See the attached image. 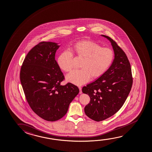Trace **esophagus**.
<instances>
[{
	"label": "esophagus",
	"instance_id": "obj_1",
	"mask_svg": "<svg viewBox=\"0 0 152 152\" xmlns=\"http://www.w3.org/2000/svg\"><path fill=\"white\" fill-rule=\"evenodd\" d=\"M78 88H79V94H82V87L80 86H79Z\"/></svg>",
	"mask_w": 152,
	"mask_h": 152
}]
</instances>
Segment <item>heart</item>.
<instances>
[{
  "label": "heart",
  "mask_w": 152,
  "mask_h": 152,
  "mask_svg": "<svg viewBox=\"0 0 152 152\" xmlns=\"http://www.w3.org/2000/svg\"><path fill=\"white\" fill-rule=\"evenodd\" d=\"M73 54L83 58L80 65L81 69L73 70L67 75L66 79L77 85L88 82L91 77H100L110 67L115 57L111 48H102L99 44L90 41H82L74 44L70 48V52L64 51L58 57V66L66 72L73 69Z\"/></svg>",
  "instance_id": "obj_1"
}]
</instances>
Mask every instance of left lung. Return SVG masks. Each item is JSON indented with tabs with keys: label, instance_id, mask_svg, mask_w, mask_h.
Returning <instances> with one entry per match:
<instances>
[{
	"label": "left lung",
	"instance_id": "left-lung-1",
	"mask_svg": "<svg viewBox=\"0 0 152 152\" xmlns=\"http://www.w3.org/2000/svg\"><path fill=\"white\" fill-rule=\"evenodd\" d=\"M102 36L111 43L115 58L106 73L82 89L90 98L84 109L85 114L97 122L111 117L121 109L133 84L131 65L126 53L111 37Z\"/></svg>",
	"mask_w": 152,
	"mask_h": 152
}]
</instances>
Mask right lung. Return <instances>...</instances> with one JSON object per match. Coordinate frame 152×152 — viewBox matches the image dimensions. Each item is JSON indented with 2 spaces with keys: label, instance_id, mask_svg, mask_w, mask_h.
Instances as JSON below:
<instances>
[{
  "label": "right lung",
  "instance_id": "1",
  "mask_svg": "<svg viewBox=\"0 0 152 152\" xmlns=\"http://www.w3.org/2000/svg\"><path fill=\"white\" fill-rule=\"evenodd\" d=\"M59 46L41 42L29 51L21 67L20 81L26 101L33 112L45 120L57 121L66 115L79 90L68 83L55 59Z\"/></svg>",
  "mask_w": 152,
  "mask_h": 152
}]
</instances>
